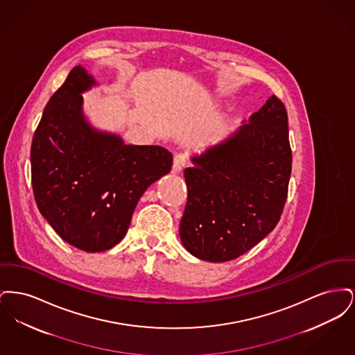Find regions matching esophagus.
I'll return each instance as SVG.
<instances>
[{
    "label": "esophagus",
    "instance_id": "34e87169",
    "mask_svg": "<svg viewBox=\"0 0 355 355\" xmlns=\"http://www.w3.org/2000/svg\"><path fill=\"white\" fill-rule=\"evenodd\" d=\"M186 164V155L184 153H178L174 155V161H173V171L174 173H180L184 169Z\"/></svg>",
    "mask_w": 355,
    "mask_h": 355
}]
</instances>
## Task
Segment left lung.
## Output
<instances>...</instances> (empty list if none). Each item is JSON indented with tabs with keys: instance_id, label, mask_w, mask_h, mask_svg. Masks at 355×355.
Returning a JSON list of instances; mask_svg holds the SVG:
<instances>
[{
	"instance_id": "1",
	"label": "left lung",
	"mask_w": 355,
	"mask_h": 355,
	"mask_svg": "<svg viewBox=\"0 0 355 355\" xmlns=\"http://www.w3.org/2000/svg\"><path fill=\"white\" fill-rule=\"evenodd\" d=\"M291 158L286 107L275 96L236 135L193 157L180 225L186 250L226 262L262 241L284 211Z\"/></svg>"
}]
</instances>
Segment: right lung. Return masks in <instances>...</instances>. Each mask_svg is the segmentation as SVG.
I'll use <instances>...</instances> for the list:
<instances>
[{
    "mask_svg": "<svg viewBox=\"0 0 355 355\" xmlns=\"http://www.w3.org/2000/svg\"><path fill=\"white\" fill-rule=\"evenodd\" d=\"M96 84L71 69L45 106L32 141V185L38 210L65 242L96 253L125 236L144 191L173 165L162 146L125 145L85 121L81 93Z\"/></svg>",
    "mask_w": 355,
    "mask_h": 355,
    "instance_id": "1",
    "label": "right lung"
}]
</instances>
